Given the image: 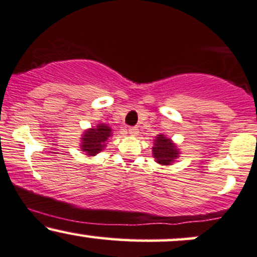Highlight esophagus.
<instances>
[{
  "mask_svg": "<svg viewBox=\"0 0 257 257\" xmlns=\"http://www.w3.org/2000/svg\"><path fill=\"white\" fill-rule=\"evenodd\" d=\"M138 128L135 127V126H132V127H128V135L131 136H137L138 135Z\"/></svg>",
  "mask_w": 257,
  "mask_h": 257,
  "instance_id": "obj_1",
  "label": "esophagus"
}]
</instances>
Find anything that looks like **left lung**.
<instances>
[{
    "mask_svg": "<svg viewBox=\"0 0 257 257\" xmlns=\"http://www.w3.org/2000/svg\"><path fill=\"white\" fill-rule=\"evenodd\" d=\"M153 156L160 165H172L179 158V150L176 144L165 135H158L154 140Z\"/></svg>",
    "mask_w": 257,
    "mask_h": 257,
    "instance_id": "8db88e82",
    "label": "left lung"
}]
</instances>
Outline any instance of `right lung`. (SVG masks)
<instances>
[{"label": "right lung", "mask_w": 257, "mask_h": 257, "mask_svg": "<svg viewBox=\"0 0 257 257\" xmlns=\"http://www.w3.org/2000/svg\"><path fill=\"white\" fill-rule=\"evenodd\" d=\"M111 136V128L105 123H98L96 127L89 128L81 136V152L93 156L103 150L105 142Z\"/></svg>", "instance_id": "obj_1"}]
</instances>
